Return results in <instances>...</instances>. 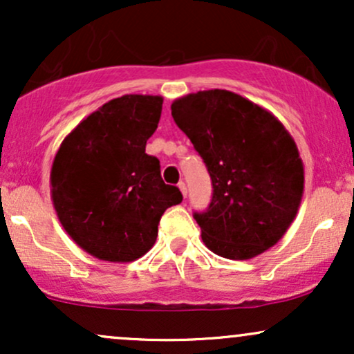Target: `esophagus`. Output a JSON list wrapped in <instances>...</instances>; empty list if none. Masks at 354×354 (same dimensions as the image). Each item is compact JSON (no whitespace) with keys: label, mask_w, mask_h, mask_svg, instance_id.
I'll list each match as a JSON object with an SVG mask.
<instances>
[{"label":"esophagus","mask_w":354,"mask_h":354,"mask_svg":"<svg viewBox=\"0 0 354 354\" xmlns=\"http://www.w3.org/2000/svg\"><path fill=\"white\" fill-rule=\"evenodd\" d=\"M178 188L181 189L183 196L186 198V194H188V188H186V183H185V181H180V183H178Z\"/></svg>","instance_id":"34e87169"}]
</instances>
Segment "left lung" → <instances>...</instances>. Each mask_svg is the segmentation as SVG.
<instances>
[{"label":"left lung","mask_w":354,"mask_h":354,"mask_svg":"<svg viewBox=\"0 0 354 354\" xmlns=\"http://www.w3.org/2000/svg\"><path fill=\"white\" fill-rule=\"evenodd\" d=\"M178 128L200 153L213 181L205 213H194L214 254L251 259L274 246L301 205L304 166L281 121L228 89L173 101Z\"/></svg>","instance_id":"left-lung-1"}]
</instances>
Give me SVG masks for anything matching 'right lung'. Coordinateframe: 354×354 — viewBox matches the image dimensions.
I'll use <instances>...</instances> for the list:
<instances>
[{
  "label": "right lung",
  "mask_w": 354,
  "mask_h": 354,
  "mask_svg": "<svg viewBox=\"0 0 354 354\" xmlns=\"http://www.w3.org/2000/svg\"><path fill=\"white\" fill-rule=\"evenodd\" d=\"M163 98L124 95L84 118L53 160L51 200L64 231L81 250L129 263L151 250L158 223L183 200L161 180L160 160L146 154Z\"/></svg>",
  "instance_id": "obj_1"
}]
</instances>
